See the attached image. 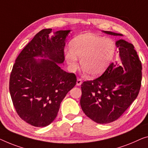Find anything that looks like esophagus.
Returning a JSON list of instances; mask_svg holds the SVG:
<instances>
[{"mask_svg": "<svg viewBox=\"0 0 148 148\" xmlns=\"http://www.w3.org/2000/svg\"><path fill=\"white\" fill-rule=\"evenodd\" d=\"M82 80L80 78L77 79V81H76V85L77 86H80L82 84Z\"/></svg>", "mask_w": 148, "mask_h": 148, "instance_id": "obj_1", "label": "esophagus"}]
</instances>
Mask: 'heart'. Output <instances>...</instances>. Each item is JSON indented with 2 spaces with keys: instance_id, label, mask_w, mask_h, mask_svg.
I'll list each match as a JSON object with an SVG mask.
<instances>
[{
  "instance_id": "b5f03b06",
  "label": "heart",
  "mask_w": 148,
  "mask_h": 148,
  "mask_svg": "<svg viewBox=\"0 0 148 148\" xmlns=\"http://www.w3.org/2000/svg\"><path fill=\"white\" fill-rule=\"evenodd\" d=\"M70 49L64 56L72 70L78 68V57L84 71L90 76H97L103 73L112 62L116 46L112 39L92 34L79 35L70 44Z\"/></svg>"
}]
</instances>
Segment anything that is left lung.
Returning <instances> with one entry per match:
<instances>
[{
  "label": "left lung",
  "mask_w": 148,
  "mask_h": 148,
  "mask_svg": "<svg viewBox=\"0 0 148 148\" xmlns=\"http://www.w3.org/2000/svg\"><path fill=\"white\" fill-rule=\"evenodd\" d=\"M116 45L119 60L110 64L101 76L81 85L82 110L88 118L102 124L120 118L137 98L141 87L142 62L134 45L122 39L116 41Z\"/></svg>",
  "instance_id": "1"
}]
</instances>
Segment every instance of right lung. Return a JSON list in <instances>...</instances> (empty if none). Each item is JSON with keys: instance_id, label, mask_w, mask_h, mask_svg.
Listing matches in <instances>:
<instances>
[{"instance_id": "1", "label": "right lung", "mask_w": 148, "mask_h": 148, "mask_svg": "<svg viewBox=\"0 0 148 148\" xmlns=\"http://www.w3.org/2000/svg\"><path fill=\"white\" fill-rule=\"evenodd\" d=\"M51 32L43 29L35 35L18 56L10 76V94L18 115L35 127L47 126L54 120L62 101L77 80L76 75L58 65L64 61L65 40L70 30H58L50 38Z\"/></svg>"}]
</instances>
